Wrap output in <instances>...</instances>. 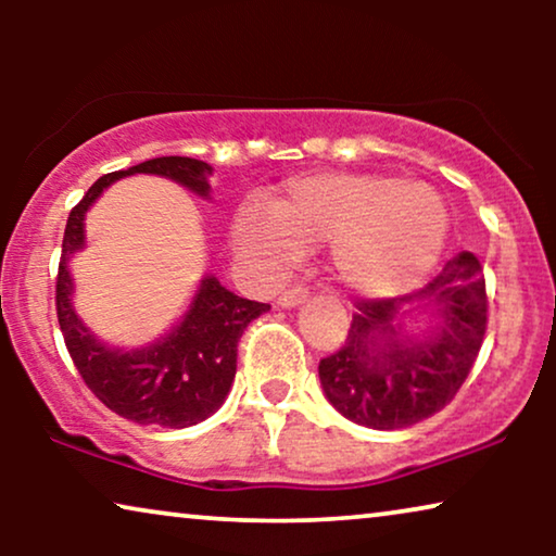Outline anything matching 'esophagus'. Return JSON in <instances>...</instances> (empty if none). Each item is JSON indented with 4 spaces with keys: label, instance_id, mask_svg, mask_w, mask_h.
Segmentation results:
<instances>
[{
    "label": "esophagus",
    "instance_id": "esophagus-1",
    "mask_svg": "<svg viewBox=\"0 0 556 556\" xmlns=\"http://www.w3.org/2000/svg\"><path fill=\"white\" fill-rule=\"evenodd\" d=\"M308 299V291L303 286H293V288H288L286 293H280V299H278V306L280 308H295V306H301L303 301Z\"/></svg>",
    "mask_w": 556,
    "mask_h": 556
}]
</instances>
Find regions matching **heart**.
Returning a JSON list of instances; mask_svg holds the SVG:
<instances>
[{
	"mask_svg": "<svg viewBox=\"0 0 556 556\" xmlns=\"http://www.w3.org/2000/svg\"><path fill=\"white\" fill-rule=\"evenodd\" d=\"M451 217L435 189L392 174H308L288 181L270 212L242 207L232 238L268 270L331 242L329 265L346 291L387 299L413 291L443 255Z\"/></svg>",
	"mask_w": 556,
	"mask_h": 556,
	"instance_id": "heart-1",
	"label": "heart"
}]
</instances>
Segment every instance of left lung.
I'll list each match as a JSON object with an SVG mask.
<instances>
[{
	"mask_svg": "<svg viewBox=\"0 0 556 556\" xmlns=\"http://www.w3.org/2000/svg\"><path fill=\"white\" fill-rule=\"evenodd\" d=\"M483 268L473 253L402 299L359 301L339 352L318 364L326 400L346 420L400 430L435 415L473 369L489 321ZM428 327L409 334L406 324Z\"/></svg>",
	"mask_w": 556,
	"mask_h": 556,
	"instance_id": "1",
	"label": "left lung"
}]
</instances>
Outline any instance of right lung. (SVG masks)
Masks as SVG:
<instances>
[{"mask_svg": "<svg viewBox=\"0 0 556 556\" xmlns=\"http://www.w3.org/2000/svg\"><path fill=\"white\" fill-rule=\"evenodd\" d=\"M134 174H156L210 200L212 166L189 156L149 159L98 179L75 204L65 225L55 286L58 321L80 377L105 407L139 425L189 428L207 420L227 400L238 369L242 331L270 306L240 299L207 273L185 314L164 337L136 349L111 346L98 339L75 314L71 257L86 248V215L103 189Z\"/></svg>", "mask_w": 556, "mask_h": 556, "instance_id": "add662e5", "label": "right lung"}]
</instances>
